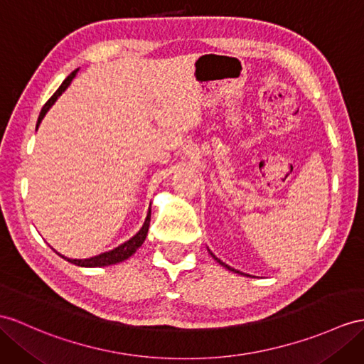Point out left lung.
Returning <instances> with one entry per match:
<instances>
[{
  "instance_id": "obj_1",
  "label": "left lung",
  "mask_w": 364,
  "mask_h": 364,
  "mask_svg": "<svg viewBox=\"0 0 364 364\" xmlns=\"http://www.w3.org/2000/svg\"><path fill=\"white\" fill-rule=\"evenodd\" d=\"M208 252H210V250H208ZM210 255H211V256H213V258H215V259H216V261H218V262H219L220 265H224V267H225V269H228V270H232V272H235V273H241V272H239V270H235V269H232V267H230V265L224 264V262H223V261H220V259H218V258H216V256H215V255H213L211 252H210Z\"/></svg>"
}]
</instances>
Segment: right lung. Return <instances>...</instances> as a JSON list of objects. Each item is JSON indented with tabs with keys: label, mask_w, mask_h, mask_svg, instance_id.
Listing matches in <instances>:
<instances>
[{
	"label": "right lung",
	"mask_w": 364,
	"mask_h": 364,
	"mask_svg": "<svg viewBox=\"0 0 364 364\" xmlns=\"http://www.w3.org/2000/svg\"><path fill=\"white\" fill-rule=\"evenodd\" d=\"M77 70H78V69H75L74 73H70V74L65 78V82L61 83V86L55 91V94L50 97V99L46 102V105L43 106V109H41V112H40V115H38L37 128L40 127V123H41L44 115H46V112L50 109V106L57 102L58 97L66 91V87L70 85V82H73V78L77 75ZM149 220H151V210H148V215H146L145 223H144V225H141V228L139 230V232H137L134 236H132V237L129 239V241L120 244L119 247H115L114 250L100 253V255L92 256V258H87V259H69V258H65V256H61L60 253H58V255L61 256V258H65L68 262L80 265V267H105V265H111V264L122 262V261L128 259L129 256L134 255L136 250L139 249V247L145 242L148 228H149Z\"/></svg>",
	"instance_id": "right-lung-1"
}]
</instances>
